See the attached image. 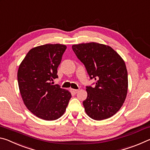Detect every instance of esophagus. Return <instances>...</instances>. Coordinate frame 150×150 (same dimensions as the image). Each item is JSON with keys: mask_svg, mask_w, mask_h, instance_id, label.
<instances>
[{"mask_svg": "<svg viewBox=\"0 0 150 150\" xmlns=\"http://www.w3.org/2000/svg\"><path fill=\"white\" fill-rule=\"evenodd\" d=\"M78 91H79V90H77V89H71V92H72L73 94L77 93Z\"/></svg>", "mask_w": 150, "mask_h": 150, "instance_id": "obj_1", "label": "esophagus"}]
</instances>
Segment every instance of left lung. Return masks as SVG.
Returning <instances> with one entry per match:
<instances>
[{
	"instance_id": "left-lung-1",
	"label": "left lung",
	"mask_w": 150,
	"mask_h": 150,
	"mask_svg": "<svg viewBox=\"0 0 150 150\" xmlns=\"http://www.w3.org/2000/svg\"><path fill=\"white\" fill-rule=\"evenodd\" d=\"M73 52L95 87L87 86L83 102L87 115L96 120L112 116L120 110L128 91V72L124 60L112 48L95 42L73 45Z\"/></svg>"
}]
</instances>
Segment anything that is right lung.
Wrapping results in <instances>:
<instances>
[{"label":"right lung","mask_w":150,"mask_h":150,"mask_svg":"<svg viewBox=\"0 0 150 150\" xmlns=\"http://www.w3.org/2000/svg\"><path fill=\"white\" fill-rule=\"evenodd\" d=\"M66 45L45 44L32 48L18 71V83L22 100L27 108L45 120H57L65 112L71 94L53 85L58 78L57 67Z\"/></svg>","instance_id":"obj_1"}]
</instances>
